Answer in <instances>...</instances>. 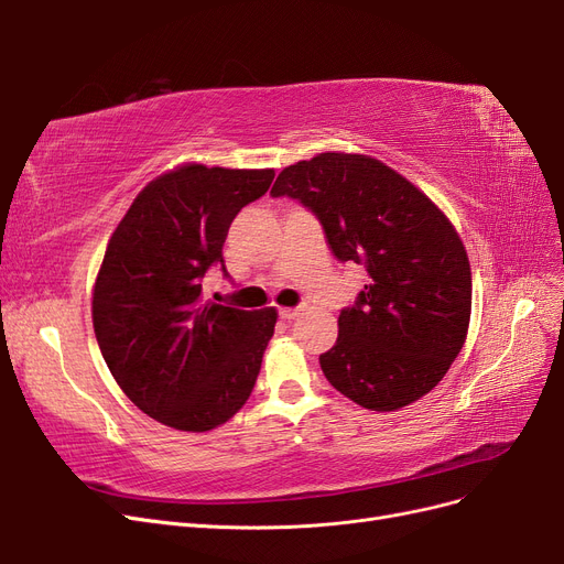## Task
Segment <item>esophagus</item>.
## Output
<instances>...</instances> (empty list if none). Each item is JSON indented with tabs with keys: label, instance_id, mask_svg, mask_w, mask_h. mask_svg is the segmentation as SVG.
<instances>
[{
	"label": "esophagus",
	"instance_id": "34e87169",
	"mask_svg": "<svg viewBox=\"0 0 564 564\" xmlns=\"http://www.w3.org/2000/svg\"><path fill=\"white\" fill-rule=\"evenodd\" d=\"M296 315H299V308H280V317L286 319V322L294 319Z\"/></svg>",
	"mask_w": 564,
	"mask_h": 564
}]
</instances>
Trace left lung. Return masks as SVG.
<instances>
[{"instance_id":"8db88e82","label":"left lung","mask_w":564,"mask_h":564,"mask_svg":"<svg viewBox=\"0 0 564 564\" xmlns=\"http://www.w3.org/2000/svg\"><path fill=\"white\" fill-rule=\"evenodd\" d=\"M270 195L301 202L336 259L369 275L319 355L327 381L371 412L431 392L464 348L473 301L466 247L447 216L383 162L344 152L282 169Z\"/></svg>"}]
</instances>
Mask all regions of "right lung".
Segmentation results:
<instances>
[{
	"label": "right lung",
	"instance_id": "obj_1",
	"mask_svg": "<svg viewBox=\"0 0 564 564\" xmlns=\"http://www.w3.org/2000/svg\"><path fill=\"white\" fill-rule=\"evenodd\" d=\"M272 169L185 164L133 199L94 286V332L124 395L169 429L226 423L253 390L275 308L202 303L212 265L228 278L235 216L268 193Z\"/></svg>",
	"mask_w": 564,
	"mask_h": 564
}]
</instances>
